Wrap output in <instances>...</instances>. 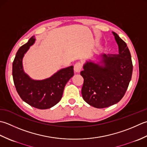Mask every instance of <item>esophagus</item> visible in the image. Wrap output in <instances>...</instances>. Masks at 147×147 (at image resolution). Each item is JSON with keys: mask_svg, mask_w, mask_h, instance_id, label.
<instances>
[{"mask_svg": "<svg viewBox=\"0 0 147 147\" xmlns=\"http://www.w3.org/2000/svg\"><path fill=\"white\" fill-rule=\"evenodd\" d=\"M82 68V63L80 62H77L74 65V70L76 72H80Z\"/></svg>", "mask_w": 147, "mask_h": 147, "instance_id": "obj_1", "label": "esophagus"}]
</instances>
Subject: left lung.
Returning <instances> with one entry per match:
<instances>
[{"label":"left lung","instance_id":"obj_1","mask_svg":"<svg viewBox=\"0 0 147 147\" xmlns=\"http://www.w3.org/2000/svg\"><path fill=\"white\" fill-rule=\"evenodd\" d=\"M112 33L119 46V55H103V66L87 62L80 72L84 78L83 99L97 109L107 108L121 100L132 77L133 63L127 44L116 33Z\"/></svg>","mask_w":147,"mask_h":147}]
</instances>
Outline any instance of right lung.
I'll return each instance as SVG.
<instances>
[{"mask_svg": "<svg viewBox=\"0 0 147 147\" xmlns=\"http://www.w3.org/2000/svg\"><path fill=\"white\" fill-rule=\"evenodd\" d=\"M34 42V37H31L17 51L13 63V81L18 93L25 102L36 109H47L61 100L66 84L74 76V67L61 69L47 79H31L24 73L22 59Z\"/></svg>", "mask_w": 147, "mask_h": 147, "instance_id": "right-lung-1", "label": "right lung"}]
</instances>
